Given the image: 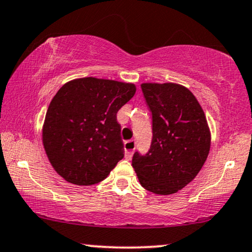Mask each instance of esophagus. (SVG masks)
Here are the masks:
<instances>
[{
	"label": "esophagus",
	"instance_id": "1",
	"mask_svg": "<svg viewBox=\"0 0 252 252\" xmlns=\"http://www.w3.org/2000/svg\"><path fill=\"white\" fill-rule=\"evenodd\" d=\"M136 148V141L135 139H130V141L124 142V150H126V158L130 159L132 157L133 150Z\"/></svg>",
	"mask_w": 252,
	"mask_h": 252
}]
</instances>
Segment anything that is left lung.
Masks as SVG:
<instances>
[{
  "label": "left lung",
  "instance_id": "obj_1",
  "mask_svg": "<svg viewBox=\"0 0 252 252\" xmlns=\"http://www.w3.org/2000/svg\"><path fill=\"white\" fill-rule=\"evenodd\" d=\"M152 114L149 151L133 154L132 167L146 190L168 195L189 184L211 149L208 124L195 96L177 84H143Z\"/></svg>",
  "mask_w": 252,
  "mask_h": 252
}]
</instances>
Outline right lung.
<instances>
[{
	"mask_svg": "<svg viewBox=\"0 0 252 252\" xmlns=\"http://www.w3.org/2000/svg\"><path fill=\"white\" fill-rule=\"evenodd\" d=\"M136 87L114 80L69 81L51 101L43 128L47 158L68 183L87 186L106 179L124 157L116 114Z\"/></svg>",
	"mask_w": 252,
	"mask_h": 252,
	"instance_id": "obj_1",
	"label": "right lung"
}]
</instances>
